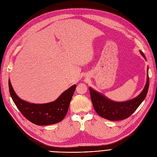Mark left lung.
<instances>
[{
  "label": "left lung",
  "instance_id": "1",
  "mask_svg": "<svg viewBox=\"0 0 157 157\" xmlns=\"http://www.w3.org/2000/svg\"><path fill=\"white\" fill-rule=\"evenodd\" d=\"M140 53L146 60L143 52L140 50ZM149 83L147 67L146 83L143 90L136 98L125 101H115L110 100L105 95L89 87L94 109L100 116L110 121H119L127 118L136 110L145 99L148 91Z\"/></svg>",
  "mask_w": 157,
  "mask_h": 157
}]
</instances>
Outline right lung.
I'll return each instance as SVG.
<instances>
[{"instance_id": "add662e5", "label": "right lung", "mask_w": 157, "mask_h": 157, "mask_svg": "<svg viewBox=\"0 0 157 157\" xmlns=\"http://www.w3.org/2000/svg\"><path fill=\"white\" fill-rule=\"evenodd\" d=\"M76 87V85H73L54 101L36 104L20 98L9 80L10 93L14 104L29 121L39 126L56 124L63 120L68 112Z\"/></svg>"}]
</instances>
